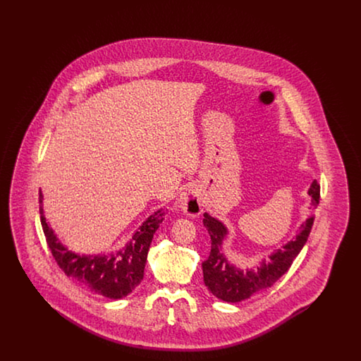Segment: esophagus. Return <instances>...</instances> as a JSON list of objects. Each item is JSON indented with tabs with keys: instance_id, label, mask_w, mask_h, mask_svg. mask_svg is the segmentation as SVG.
<instances>
[{
	"instance_id": "obj_1",
	"label": "esophagus",
	"mask_w": 361,
	"mask_h": 361,
	"mask_svg": "<svg viewBox=\"0 0 361 361\" xmlns=\"http://www.w3.org/2000/svg\"><path fill=\"white\" fill-rule=\"evenodd\" d=\"M178 208L190 218L199 216L203 212V200L199 189L195 187L185 189L178 199Z\"/></svg>"
}]
</instances>
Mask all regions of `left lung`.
<instances>
[{
    "instance_id": "8db88e82",
    "label": "left lung",
    "mask_w": 361,
    "mask_h": 361,
    "mask_svg": "<svg viewBox=\"0 0 361 361\" xmlns=\"http://www.w3.org/2000/svg\"><path fill=\"white\" fill-rule=\"evenodd\" d=\"M321 187L317 180L312 181L309 189L311 204L314 208L319 204ZM203 224L211 237V252L206 261L202 264L204 284L212 295L224 302L237 303L250 298L253 293L262 291L284 275L300 253L309 238L311 227L314 224V215L307 218L305 224H300V233L295 240H290L283 249H277L269 256L268 261H262L256 269L242 271L227 261L222 252V242L227 235V228L222 222L204 214Z\"/></svg>"
}]
</instances>
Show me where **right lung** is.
<instances>
[{
	"label": "right lung",
	"instance_id": "obj_1",
	"mask_svg": "<svg viewBox=\"0 0 361 361\" xmlns=\"http://www.w3.org/2000/svg\"><path fill=\"white\" fill-rule=\"evenodd\" d=\"M43 195L39 192V212L43 233L59 268L86 290L109 299H121L131 293L143 279L149 247L157 228L164 221L165 209L150 215L134 234L133 240L116 255L80 256L68 250L46 222L42 207Z\"/></svg>",
	"mask_w": 361,
	"mask_h": 361
}]
</instances>
